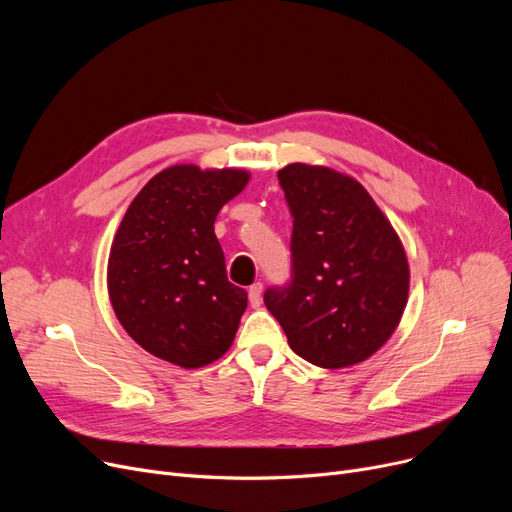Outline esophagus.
<instances>
[{
    "mask_svg": "<svg viewBox=\"0 0 512 512\" xmlns=\"http://www.w3.org/2000/svg\"><path fill=\"white\" fill-rule=\"evenodd\" d=\"M261 294H263V284L261 282H255L251 288H249V303L251 307H259L261 305Z\"/></svg>",
    "mask_w": 512,
    "mask_h": 512,
    "instance_id": "obj_1",
    "label": "esophagus"
}]
</instances>
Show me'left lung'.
I'll return each mask as SVG.
<instances>
[{
	"label": "left lung",
	"instance_id": "1",
	"mask_svg": "<svg viewBox=\"0 0 512 512\" xmlns=\"http://www.w3.org/2000/svg\"><path fill=\"white\" fill-rule=\"evenodd\" d=\"M278 180L292 215L290 280L263 292L265 307L305 361L326 369L361 363L405 311V249L355 178L290 164Z\"/></svg>",
	"mask_w": 512,
	"mask_h": 512
}]
</instances>
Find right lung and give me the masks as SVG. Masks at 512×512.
Instances as JSON below:
<instances>
[{
	"label": "right lung",
	"instance_id": "add662e5",
	"mask_svg": "<svg viewBox=\"0 0 512 512\" xmlns=\"http://www.w3.org/2000/svg\"><path fill=\"white\" fill-rule=\"evenodd\" d=\"M249 174L172 166L130 203L107 263V288L124 330L180 367L220 359L234 340L247 290L228 282L213 232Z\"/></svg>",
	"mask_w": 512,
	"mask_h": 512
}]
</instances>
